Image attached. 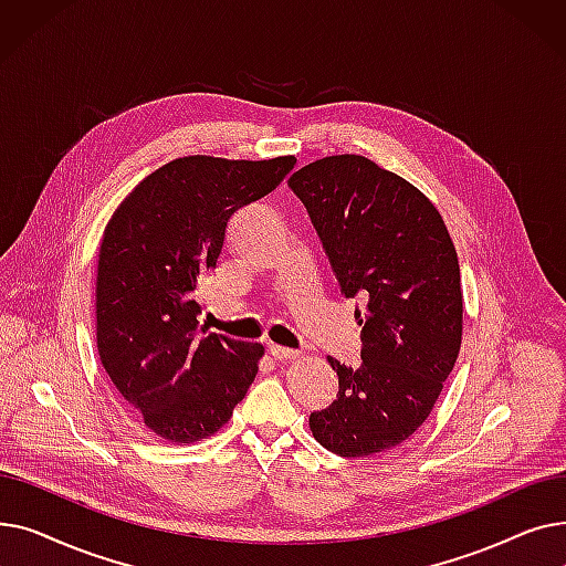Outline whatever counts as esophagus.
<instances>
[{
    "instance_id": "1",
    "label": "esophagus",
    "mask_w": 566,
    "mask_h": 566,
    "mask_svg": "<svg viewBox=\"0 0 566 566\" xmlns=\"http://www.w3.org/2000/svg\"><path fill=\"white\" fill-rule=\"evenodd\" d=\"M268 350H271L275 360H295L301 355L295 348H286V346H280V344H271V346H268Z\"/></svg>"
}]
</instances>
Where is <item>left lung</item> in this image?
<instances>
[{"label": "left lung", "instance_id": "left-lung-1", "mask_svg": "<svg viewBox=\"0 0 566 566\" xmlns=\"http://www.w3.org/2000/svg\"><path fill=\"white\" fill-rule=\"evenodd\" d=\"M346 298H367L363 365L335 358L337 399L310 415L339 457L397 448L429 418L463 333L457 250L436 206L406 178L363 156H331L289 178Z\"/></svg>", "mask_w": 566, "mask_h": 566}]
</instances>
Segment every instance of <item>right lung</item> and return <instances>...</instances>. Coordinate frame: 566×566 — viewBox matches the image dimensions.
Here are the masks:
<instances>
[{"label":"right lung","mask_w":566,"mask_h":566,"mask_svg":"<svg viewBox=\"0 0 566 566\" xmlns=\"http://www.w3.org/2000/svg\"><path fill=\"white\" fill-rule=\"evenodd\" d=\"M295 158H176L116 208L96 277V342L116 392L171 442L222 429L252 385L263 346L206 333L195 301L229 218L273 192Z\"/></svg>","instance_id":"add662e5"}]
</instances>
